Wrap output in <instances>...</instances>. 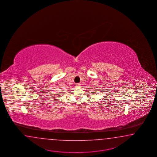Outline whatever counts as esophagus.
Listing matches in <instances>:
<instances>
[{
  "instance_id": "34e87169",
  "label": "esophagus",
  "mask_w": 157,
  "mask_h": 157,
  "mask_svg": "<svg viewBox=\"0 0 157 157\" xmlns=\"http://www.w3.org/2000/svg\"><path fill=\"white\" fill-rule=\"evenodd\" d=\"M79 86H80V84L79 83L75 84V86H76V87H79Z\"/></svg>"
}]
</instances>
